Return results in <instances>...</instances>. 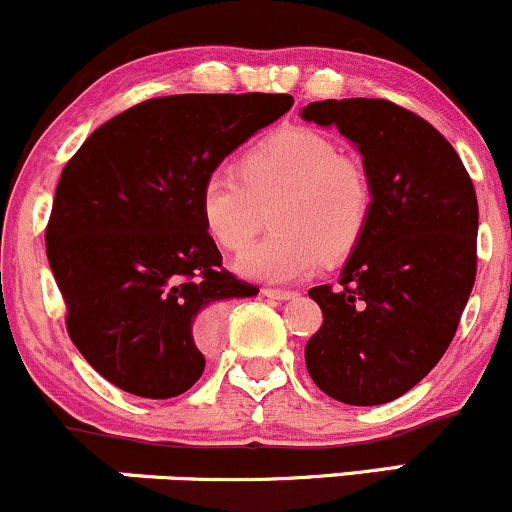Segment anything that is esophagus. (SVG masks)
<instances>
[{"label":"esophagus","mask_w":512,"mask_h":512,"mask_svg":"<svg viewBox=\"0 0 512 512\" xmlns=\"http://www.w3.org/2000/svg\"><path fill=\"white\" fill-rule=\"evenodd\" d=\"M262 293L267 298H276V301H289V298L296 296V293L286 291V289H262Z\"/></svg>","instance_id":"esophagus-1"}]
</instances>
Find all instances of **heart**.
I'll use <instances>...</instances> for the list:
<instances>
[{
  "mask_svg": "<svg viewBox=\"0 0 512 512\" xmlns=\"http://www.w3.org/2000/svg\"><path fill=\"white\" fill-rule=\"evenodd\" d=\"M267 209L274 233L240 257L238 272L291 284L358 248L373 214V182L327 134L281 129L243 156L240 175L216 170L199 192L204 228L228 252L250 248Z\"/></svg>",
  "mask_w": 512,
  "mask_h": 512,
  "instance_id": "heart-1",
  "label": "heart"
}]
</instances>
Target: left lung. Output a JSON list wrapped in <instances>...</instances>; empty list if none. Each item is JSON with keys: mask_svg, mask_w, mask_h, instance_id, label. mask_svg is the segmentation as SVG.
Here are the masks:
<instances>
[{"mask_svg": "<svg viewBox=\"0 0 512 512\" xmlns=\"http://www.w3.org/2000/svg\"><path fill=\"white\" fill-rule=\"evenodd\" d=\"M361 151L373 214L339 286H315L322 327L305 366L325 395L354 407L402 397L443 358L477 276L472 178L424 117L383 98L305 105Z\"/></svg>", "mask_w": 512, "mask_h": 512, "instance_id": "1", "label": "left lung"}]
</instances>
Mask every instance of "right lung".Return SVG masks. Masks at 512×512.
<instances>
[{"label": "right lung", "instance_id": "obj_1", "mask_svg": "<svg viewBox=\"0 0 512 512\" xmlns=\"http://www.w3.org/2000/svg\"><path fill=\"white\" fill-rule=\"evenodd\" d=\"M286 93L151 98L101 125L69 158L45 228L67 332L105 380L146 399L178 397L204 373L197 317L257 296L221 267L204 228V180L289 113Z\"/></svg>", "mask_w": 512, "mask_h": 512}]
</instances>
